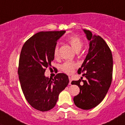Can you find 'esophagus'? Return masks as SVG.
I'll return each mask as SVG.
<instances>
[{"instance_id": "34e87169", "label": "esophagus", "mask_w": 125, "mask_h": 125, "mask_svg": "<svg viewBox=\"0 0 125 125\" xmlns=\"http://www.w3.org/2000/svg\"><path fill=\"white\" fill-rule=\"evenodd\" d=\"M69 84L71 85V82H72V78L71 77H69Z\"/></svg>"}]
</instances>
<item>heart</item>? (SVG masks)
Segmentation results:
<instances>
[{
    "label": "heart",
    "instance_id": "heart-1",
    "mask_svg": "<svg viewBox=\"0 0 125 125\" xmlns=\"http://www.w3.org/2000/svg\"><path fill=\"white\" fill-rule=\"evenodd\" d=\"M68 42L75 51H79L83 45V41H81L80 37L77 35H72V36L70 37L68 39ZM53 54H54V56L55 58H57L58 56L59 52H58V46H56L54 47ZM76 67H77V64L75 63L68 61V62H65V63H63L61 65L60 68L61 70L63 72L67 74H71L74 72Z\"/></svg>",
    "mask_w": 125,
    "mask_h": 125
}]
</instances>
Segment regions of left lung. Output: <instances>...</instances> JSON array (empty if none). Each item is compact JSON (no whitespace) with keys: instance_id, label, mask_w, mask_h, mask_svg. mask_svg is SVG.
Segmentation results:
<instances>
[{"instance_id":"left-lung-1","label":"left lung","mask_w":125,"mask_h":125,"mask_svg":"<svg viewBox=\"0 0 125 125\" xmlns=\"http://www.w3.org/2000/svg\"><path fill=\"white\" fill-rule=\"evenodd\" d=\"M90 41L88 53L78 73H84L86 80L72 81L80 92L74 97V102L77 107L84 110L95 107L103 100L112 82L113 55L104 40L99 35H93L90 30H83Z\"/></svg>"}]
</instances>
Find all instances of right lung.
I'll list each match as a JSON object with an SVG mask.
<instances>
[{"label": "right lung", "mask_w": 125, "mask_h": 125, "mask_svg": "<svg viewBox=\"0 0 125 125\" xmlns=\"http://www.w3.org/2000/svg\"><path fill=\"white\" fill-rule=\"evenodd\" d=\"M65 31H48L35 33L25 42L19 60L18 74L26 100L35 109L48 111L56 104L58 95L69 84L65 74H57L54 79L44 72L54 60V47Z\"/></svg>", "instance_id": "obj_1"}]
</instances>
